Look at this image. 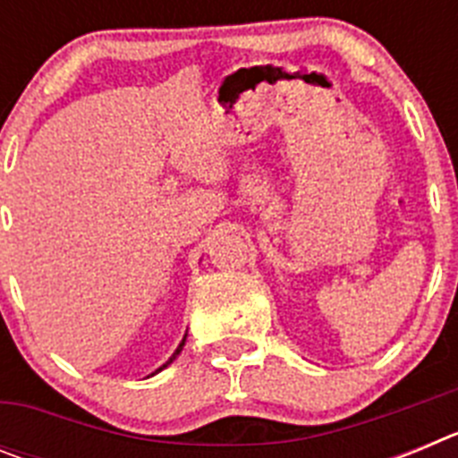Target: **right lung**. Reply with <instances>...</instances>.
Here are the masks:
<instances>
[{
  "instance_id": "1",
  "label": "right lung",
  "mask_w": 458,
  "mask_h": 458,
  "mask_svg": "<svg viewBox=\"0 0 458 458\" xmlns=\"http://www.w3.org/2000/svg\"><path fill=\"white\" fill-rule=\"evenodd\" d=\"M183 346H185V337H183V339H181V344H179V346H176V351H174V353H172V358H169V360H167V362H165V365H163V367H157V369H156V371H153V374H157V371H163V369H165V367H169V365H172L174 360L179 358V353H181V351H183ZM153 374H151V376H153Z\"/></svg>"
}]
</instances>
